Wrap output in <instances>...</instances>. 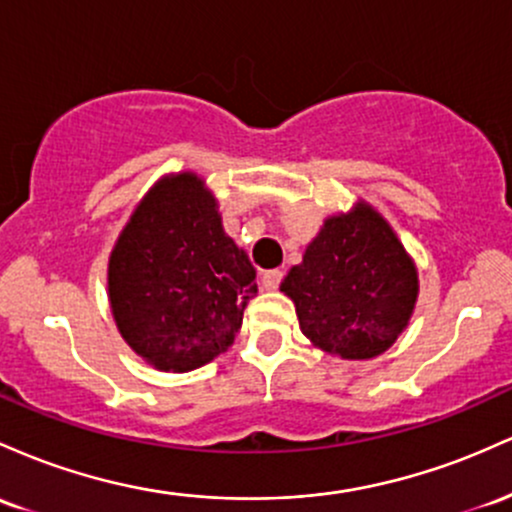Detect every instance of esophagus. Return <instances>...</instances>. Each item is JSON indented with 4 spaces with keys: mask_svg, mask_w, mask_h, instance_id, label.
I'll return each instance as SVG.
<instances>
[{
    "mask_svg": "<svg viewBox=\"0 0 512 512\" xmlns=\"http://www.w3.org/2000/svg\"><path fill=\"white\" fill-rule=\"evenodd\" d=\"M280 280H283V271H278V268H273V271H263L261 275V283L266 290H275V287L280 285Z\"/></svg>",
    "mask_w": 512,
    "mask_h": 512,
    "instance_id": "esophagus-1",
    "label": "esophagus"
}]
</instances>
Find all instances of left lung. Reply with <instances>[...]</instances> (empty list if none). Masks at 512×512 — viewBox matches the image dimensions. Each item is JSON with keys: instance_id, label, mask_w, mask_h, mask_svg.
<instances>
[{"instance_id": "8db88e82", "label": "left lung", "mask_w": 512, "mask_h": 512, "mask_svg": "<svg viewBox=\"0 0 512 512\" xmlns=\"http://www.w3.org/2000/svg\"><path fill=\"white\" fill-rule=\"evenodd\" d=\"M280 290L295 302L300 329L314 346L370 360L409 326L418 273L387 220L358 203L324 222Z\"/></svg>"}]
</instances>
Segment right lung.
<instances>
[{
    "mask_svg": "<svg viewBox=\"0 0 512 512\" xmlns=\"http://www.w3.org/2000/svg\"><path fill=\"white\" fill-rule=\"evenodd\" d=\"M256 292V268L191 171L149 188L108 258L120 336L164 372L195 370L225 353Z\"/></svg>",
    "mask_w": 512,
    "mask_h": 512,
    "instance_id": "obj_1",
    "label": "right lung"
}]
</instances>
